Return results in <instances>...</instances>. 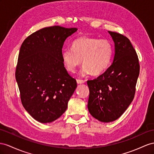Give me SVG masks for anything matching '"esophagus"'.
I'll use <instances>...</instances> for the list:
<instances>
[{
    "label": "esophagus",
    "instance_id": "34e87169",
    "mask_svg": "<svg viewBox=\"0 0 154 154\" xmlns=\"http://www.w3.org/2000/svg\"><path fill=\"white\" fill-rule=\"evenodd\" d=\"M77 84H83V83H85V81H83V80L77 79Z\"/></svg>",
    "mask_w": 154,
    "mask_h": 154
}]
</instances>
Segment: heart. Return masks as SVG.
<instances>
[{
  "label": "heart",
  "instance_id": "b5f03b06",
  "mask_svg": "<svg viewBox=\"0 0 154 154\" xmlns=\"http://www.w3.org/2000/svg\"><path fill=\"white\" fill-rule=\"evenodd\" d=\"M71 49L62 51L63 64L68 72L73 73L82 60L84 66L80 72L82 76L90 73L98 75L103 73L111 63L113 53V46L107 39L86 36L73 40Z\"/></svg>",
  "mask_w": 154,
  "mask_h": 154
}]
</instances>
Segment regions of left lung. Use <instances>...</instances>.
Returning a JSON list of instances; mask_svg holds the SVG:
<instances>
[{"label":"left lung","mask_w":154,"mask_h":154,"mask_svg":"<svg viewBox=\"0 0 154 154\" xmlns=\"http://www.w3.org/2000/svg\"><path fill=\"white\" fill-rule=\"evenodd\" d=\"M115 43L111 65L95 79L88 80V109L94 118L111 122L120 118L131 104L139 75V58L129 39L108 31Z\"/></svg>","instance_id":"left-lung-1"}]
</instances>
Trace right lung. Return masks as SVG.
Here are the masks:
<instances>
[{"instance_id":"obj_1","label":"right lung","mask_w":154,"mask_h":154,"mask_svg":"<svg viewBox=\"0 0 154 154\" xmlns=\"http://www.w3.org/2000/svg\"><path fill=\"white\" fill-rule=\"evenodd\" d=\"M77 29L46 27L27 37L21 46L15 79L23 107L41 123L56 120L66 111L77 88L62 60L67 38Z\"/></svg>"}]
</instances>
